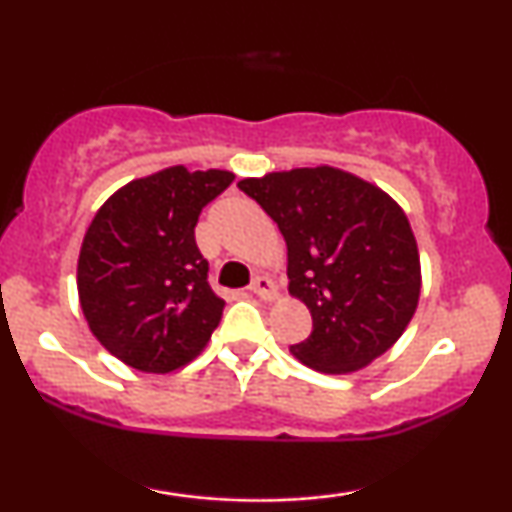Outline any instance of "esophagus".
<instances>
[{"mask_svg":"<svg viewBox=\"0 0 512 512\" xmlns=\"http://www.w3.org/2000/svg\"><path fill=\"white\" fill-rule=\"evenodd\" d=\"M250 291L255 293V296H260L262 301H274L276 298V284L269 276H257L250 284Z\"/></svg>","mask_w":512,"mask_h":512,"instance_id":"esophagus-1","label":"esophagus"}]
</instances>
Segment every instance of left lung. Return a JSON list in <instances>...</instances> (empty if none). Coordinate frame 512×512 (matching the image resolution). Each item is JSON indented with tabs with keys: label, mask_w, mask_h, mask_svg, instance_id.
Segmentation results:
<instances>
[{
	"label": "left lung",
	"mask_w": 512,
	"mask_h": 512,
	"mask_svg": "<svg viewBox=\"0 0 512 512\" xmlns=\"http://www.w3.org/2000/svg\"><path fill=\"white\" fill-rule=\"evenodd\" d=\"M238 187L279 226L289 293L313 315V332L291 354L332 375L383 356L421 296L419 248L402 207L373 182L332 166L267 173Z\"/></svg>",
	"instance_id": "obj_1"
}]
</instances>
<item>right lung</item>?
Listing matches in <instances>:
<instances>
[{
  "label": "right lung",
  "instance_id": "1",
  "mask_svg": "<svg viewBox=\"0 0 512 512\" xmlns=\"http://www.w3.org/2000/svg\"><path fill=\"white\" fill-rule=\"evenodd\" d=\"M233 178L170 166L127 182L93 216L76 267L81 310L93 337L129 368L178 370L219 327L226 303L211 291L195 226Z\"/></svg>",
  "mask_w": 512,
  "mask_h": 512
}]
</instances>
